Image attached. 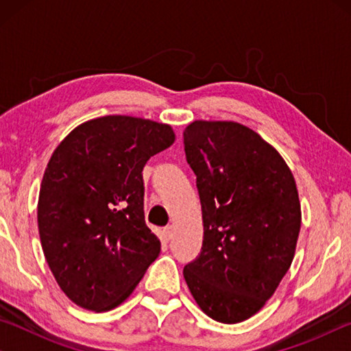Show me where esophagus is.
Here are the masks:
<instances>
[{
	"mask_svg": "<svg viewBox=\"0 0 351 351\" xmlns=\"http://www.w3.org/2000/svg\"><path fill=\"white\" fill-rule=\"evenodd\" d=\"M164 237H165V240L173 239V237H175L173 226H167V228H164Z\"/></svg>",
	"mask_w": 351,
	"mask_h": 351,
	"instance_id": "1",
	"label": "esophagus"
}]
</instances>
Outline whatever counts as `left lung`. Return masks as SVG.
Returning <instances> with one entry per match:
<instances>
[{"label":"left lung","instance_id":"1","mask_svg":"<svg viewBox=\"0 0 351 351\" xmlns=\"http://www.w3.org/2000/svg\"><path fill=\"white\" fill-rule=\"evenodd\" d=\"M182 138L204 224L201 252L182 274L207 316L241 322L293 263L302 221L294 176L268 142L237 122L197 121Z\"/></svg>","mask_w":351,"mask_h":351}]
</instances>
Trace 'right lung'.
Masks as SVG:
<instances>
[{"mask_svg": "<svg viewBox=\"0 0 351 351\" xmlns=\"http://www.w3.org/2000/svg\"><path fill=\"white\" fill-rule=\"evenodd\" d=\"M173 141L165 123L105 116L73 130L52 153L38 232L47 265L74 304L91 311L121 305L161 252L145 224L142 170Z\"/></svg>", "mask_w": 351, "mask_h": 351, "instance_id": "obj_1", "label": "right lung"}]
</instances>
